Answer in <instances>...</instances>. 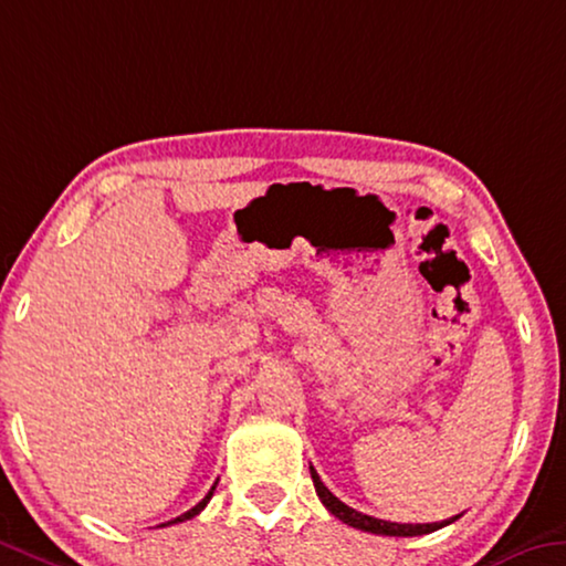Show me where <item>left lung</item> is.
Here are the masks:
<instances>
[{"mask_svg":"<svg viewBox=\"0 0 566 566\" xmlns=\"http://www.w3.org/2000/svg\"><path fill=\"white\" fill-rule=\"evenodd\" d=\"M310 473H312V481H315V491L322 504H325V509L329 511L332 516H337L339 522L347 524V526H355L360 528V532H370V534H380V536H420V534H430L436 532V528H443L448 524H453L455 518H446V522H436V524H396V522H385V518H375V516H367V514H360V511L349 509L347 504H343L335 493H332L325 483H322V479L317 476L315 465H310Z\"/></svg>","mask_w":566,"mask_h":566,"instance_id":"obj_1","label":"left lung"}]
</instances>
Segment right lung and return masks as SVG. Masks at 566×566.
Segmentation results:
<instances>
[{"label": "right lung", "instance_id": "add662e5", "mask_svg": "<svg viewBox=\"0 0 566 566\" xmlns=\"http://www.w3.org/2000/svg\"><path fill=\"white\" fill-rule=\"evenodd\" d=\"M213 489H217V486H211V491H209V493H206V496H203V499L199 501V504H196L193 509H188V511H186V514H181V516H176V518H170V522H168V524H178V522H186V518H193L196 514H201V511H203V506H206V504H209V499L213 496ZM164 526H166V524H164Z\"/></svg>", "mask_w": 566, "mask_h": 566}]
</instances>
